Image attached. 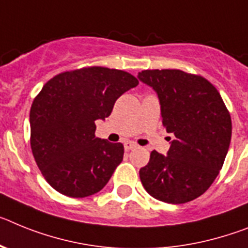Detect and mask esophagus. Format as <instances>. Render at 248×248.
<instances>
[{"mask_svg":"<svg viewBox=\"0 0 248 248\" xmlns=\"http://www.w3.org/2000/svg\"><path fill=\"white\" fill-rule=\"evenodd\" d=\"M136 147H137V145L136 143H133V142H131V141L124 142V150L126 151L133 150V148H136Z\"/></svg>","mask_w":248,"mask_h":248,"instance_id":"esophagus-1","label":"esophagus"}]
</instances>
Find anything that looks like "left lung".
<instances>
[{
	"label": "left lung",
	"mask_w": 248,
	"mask_h": 248,
	"mask_svg": "<svg viewBox=\"0 0 248 248\" xmlns=\"http://www.w3.org/2000/svg\"><path fill=\"white\" fill-rule=\"evenodd\" d=\"M139 78L158 94L162 124L175 135L167 156L154 150L140 170L152 197L186 203L208 189L225 162L232 135L231 116L210 81L181 70H143Z\"/></svg>",
	"instance_id": "left-lung-1"
}]
</instances>
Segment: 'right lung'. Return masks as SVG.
I'll use <instances>...</instances> for the list:
<instances>
[{
    "label": "right lung",
    "mask_w": 248,
    "mask_h": 248,
    "mask_svg": "<svg viewBox=\"0 0 248 248\" xmlns=\"http://www.w3.org/2000/svg\"><path fill=\"white\" fill-rule=\"evenodd\" d=\"M137 85L131 73L101 66L61 72L45 83L30 111V142L57 192L82 199L106 186L124 148L96 137L94 121L108 117L116 100Z\"/></svg>",
    "instance_id": "1"
}]
</instances>
